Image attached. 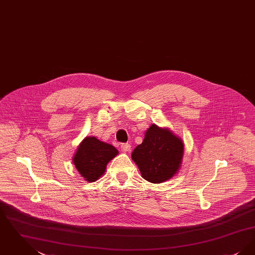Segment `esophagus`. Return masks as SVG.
<instances>
[{
    "instance_id": "1",
    "label": "esophagus",
    "mask_w": 255,
    "mask_h": 255,
    "mask_svg": "<svg viewBox=\"0 0 255 255\" xmlns=\"http://www.w3.org/2000/svg\"><path fill=\"white\" fill-rule=\"evenodd\" d=\"M121 148L123 152H129L131 150V145L129 143H122Z\"/></svg>"
}]
</instances>
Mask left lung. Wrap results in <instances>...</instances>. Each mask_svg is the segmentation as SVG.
<instances>
[{
    "label": "left lung",
    "instance_id": "obj_1",
    "mask_svg": "<svg viewBox=\"0 0 255 255\" xmlns=\"http://www.w3.org/2000/svg\"><path fill=\"white\" fill-rule=\"evenodd\" d=\"M183 151L184 144L180 136L166 127L151 124L142 142L133 149L132 159L144 180L160 183L178 174Z\"/></svg>",
    "mask_w": 255,
    "mask_h": 255
}]
</instances>
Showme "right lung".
<instances>
[{
  "label": "right lung",
  "instance_id": "1",
  "mask_svg": "<svg viewBox=\"0 0 255 255\" xmlns=\"http://www.w3.org/2000/svg\"><path fill=\"white\" fill-rule=\"evenodd\" d=\"M118 154L116 147L95 136H86L76 149L73 162L85 181L94 182L104 175L108 162Z\"/></svg>",
  "mask_w": 255,
  "mask_h": 255
}]
</instances>
